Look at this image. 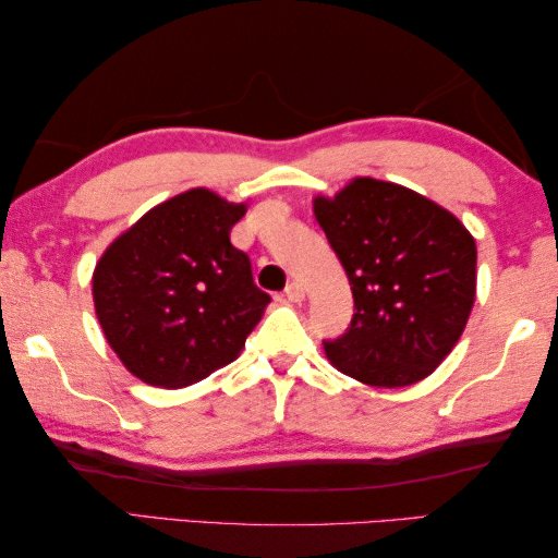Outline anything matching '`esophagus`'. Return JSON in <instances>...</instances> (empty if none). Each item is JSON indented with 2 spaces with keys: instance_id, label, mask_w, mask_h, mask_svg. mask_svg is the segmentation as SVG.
<instances>
[{
  "instance_id": "34e87169",
  "label": "esophagus",
  "mask_w": 558,
  "mask_h": 558,
  "mask_svg": "<svg viewBox=\"0 0 558 558\" xmlns=\"http://www.w3.org/2000/svg\"><path fill=\"white\" fill-rule=\"evenodd\" d=\"M287 299L289 301H294V304H299V301H304V296H306V291H304V287L299 284V281H291V284L287 287Z\"/></svg>"
}]
</instances>
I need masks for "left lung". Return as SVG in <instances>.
Returning <instances> with one entry per match:
<instances>
[{
    "label": "left lung",
    "instance_id": "left-lung-1",
    "mask_svg": "<svg viewBox=\"0 0 558 558\" xmlns=\"http://www.w3.org/2000/svg\"><path fill=\"white\" fill-rule=\"evenodd\" d=\"M314 215L343 264L355 308L345 333L324 341L328 361L376 388L430 376L474 306L472 234L433 199L373 178L316 197Z\"/></svg>",
    "mask_w": 558,
    "mask_h": 558
}]
</instances>
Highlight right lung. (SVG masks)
<instances>
[{"instance_id": "add662e5", "label": "right lung", "mask_w": 558, "mask_h": 558, "mask_svg": "<svg viewBox=\"0 0 558 558\" xmlns=\"http://www.w3.org/2000/svg\"><path fill=\"white\" fill-rule=\"evenodd\" d=\"M244 213L213 190H187L145 213L98 259V324L135 378L185 388L244 349L271 301L230 242Z\"/></svg>"}]
</instances>
